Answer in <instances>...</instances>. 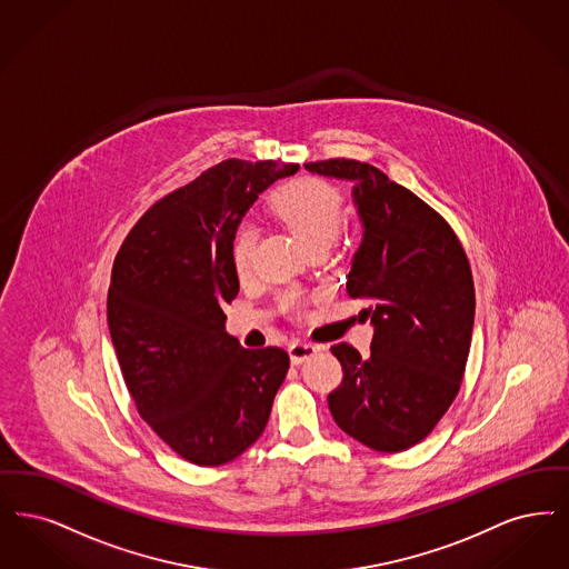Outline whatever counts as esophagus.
Masks as SVG:
<instances>
[{"label":"esophagus","instance_id":"34e87169","mask_svg":"<svg viewBox=\"0 0 569 569\" xmlns=\"http://www.w3.org/2000/svg\"><path fill=\"white\" fill-rule=\"evenodd\" d=\"M318 351L319 347H316V345H309V342H292V345L288 347L290 362L295 366L302 365L305 360H309V358L318 356Z\"/></svg>","mask_w":569,"mask_h":569}]
</instances>
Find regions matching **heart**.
<instances>
[{"label": "heart", "instance_id": "obj_1", "mask_svg": "<svg viewBox=\"0 0 569 569\" xmlns=\"http://www.w3.org/2000/svg\"><path fill=\"white\" fill-rule=\"evenodd\" d=\"M274 218L309 251L328 250L339 237L345 203L341 192L326 180L302 178L281 186L271 197ZM258 232L241 227L232 239V267L241 279L250 277Z\"/></svg>", "mask_w": 569, "mask_h": 569}]
</instances>
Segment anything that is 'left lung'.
<instances>
[{"mask_svg":"<svg viewBox=\"0 0 569 569\" xmlns=\"http://www.w3.org/2000/svg\"><path fill=\"white\" fill-rule=\"evenodd\" d=\"M305 169L353 183L362 241L347 274V295L368 300L370 356L332 347L342 383L328 407L342 432L375 451L398 453L421 442L459 391L475 328V283L451 227L360 160L307 162Z\"/></svg>","mask_w":569,"mask_h":569,"instance_id":"obj_1","label":"left lung"}]
</instances>
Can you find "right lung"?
<instances>
[{
    "mask_svg": "<svg viewBox=\"0 0 569 569\" xmlns=\"http://www.w3.org/2000/svg\"><path fill=\"white\" fill-rule=\"evenodd\" d=\"M300 167L224 160L152 204L118 251L108 326L143 421L183 459L222 466L264 432L290 358L227 332L232 239L256 199Z\"/></svg>",
    "mask_w": 569,
    "mask_h": 569,
    "instance_id": "1",
    "label": "right lung"
}]
</instances>
